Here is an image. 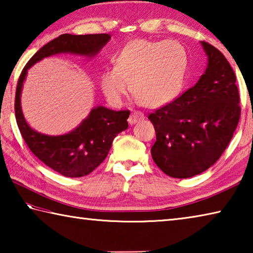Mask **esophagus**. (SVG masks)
I'll return each instance as SVG.
<instances>
[{
  "label": "esophagus",
  "instance_id": "esophagus-1",
  "mask_svg": "<svg viewBox=\"0 0 253 253\" xmlns=\"http://www.w3.org/2000/svg\"><path fill=\"white\" fill-rule=\"evenodd\" d=\"M144 118L145 116L142 111H132L129 118H128V123H129L130 125H132V124H136L140 121H143Z\"/></svg>",
  "mask_w": 253,
  "mask_h": 253
}]
</instances>
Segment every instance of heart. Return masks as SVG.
<instances>
[{"instance_id":"1","label":"heart","mask_w":253,"mask_h":253,"mask_svg":"<svg viewBox=\"0 0 253 253\" xmlns=\"http://www.w3.org/2000/svg\"><path fill=\"white\" fill-rule=\"evenodd\" d=\"M114 69L100 75L102 91L113 104H121L130 90L144 106L160 107L181 91L187 55L176 41L134 40L115 59Z\"/></svg>"}]
</instances>
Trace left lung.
<instances>
[{"label":"left lung","instance_id":"8db88e82","mask_svg":"<svg viewBox=\"0 0 253 253\" xmlns=\"http://www.w3.org/2000/svg\"><path fill=\"white\" fill-rule=\"evenodd\" d=\"M201 43L208 67L198 83L148 115L156 131L153 160L175 178L192 177L211 168L228 147L241 115L233 69L215 46Z\"/></svg>","mask_w":253,"mask_h":253}]
</instances>
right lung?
<instances>
[{
  "label": "right lung",
  "instance_id": "right-lung-1",
  "mask_svg": "<svg viewBox=\"0 0 253 253\" xmlns=\"http://www.w3.org/2000/svg\"><path fill=\"white\" fill-rule=\"evenodd\" d=\"M110 40V34H61L42 46L21 72L15 92V118L25 144L46 166L67 177H81L91 173L108 155L113 140L128 128L129 110L115 111L106 107L92 108L88 117L65 135L49 136L33 130L21 109V91L28 69L43 58L58 53L93 55Z\"/></svg>",
  "mask_w": 253,
  "mask_h": 253
}]
</instances>
